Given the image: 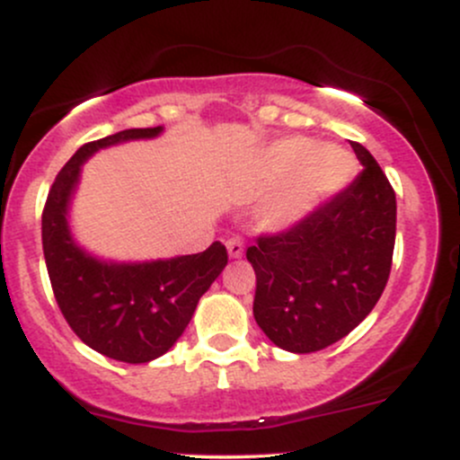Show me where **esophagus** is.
<instances>
[{
	"label": "esophagus",
	"mask_w": 460,
	"mask_h": 460,
	"mask_svg": "<svg viewBox=\"0 0 460 460\" xmlns=\"http://www.w3.org/2000/svg\"><path fill=\"white\" fill-rule=\"evenodd\" d=\"M226 252H229L231 260H240V257L244 255V244H242L240 237H231V240H226Z\"/></svg>",
	"instance_id": "esophagus-1"
}]
</instances>
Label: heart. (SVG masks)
<instances>
[{
  "instance_id": "1",
  "label": "heart",
  "mask_w": 460,
  "mask_h": 460,
  "mask_svg": "<svg viewBox=\"0 0 460 460\" xmlns=\"http://www.w3.org/2000/svg\"><path fill=\"white\" fill-rule=\"evenodd\" d=\"M350 175L352 160L341 146H315L303 136L274 142L252 181V192L274 188L257 212L261 229L288 231L305 223L346 186Z\"/></svg>"
}]
</instances>
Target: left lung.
<instances>
[{
  "instance_id": "left-lung-1",
  "label": "left lung",
  "mask_w": 460,
  "mask_h": 460,
  "mask_svg": "<svg viewBox=\"0 0 460 460\" xmlns=\"http://www.w3.org/2000/svg\"><path fill=\"white\" fill-rule=\"evenodd\" d=\"M363 171L305 223L261 235L246 251L257 274L252 315L274 346L315 352L357 329L387 285L395 244V192L366 146Z\"/></svg>"
}]
</instances>
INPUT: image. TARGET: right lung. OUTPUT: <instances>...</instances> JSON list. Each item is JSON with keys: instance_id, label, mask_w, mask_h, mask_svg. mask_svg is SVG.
<instances>
[{"instance_id": "obj_1", "label": "right lung", "mask_w": 460, "mask_h": 460, "mask_svg": "<svg viewBox=\"0 0 460 460\" xmlns=\"http://www.w3.org/2000/svg\"><path fill=\"white\" fill-rule=\"evenodd\" d=\"M162 131L125 129L79 146L58 172L43 212V252L58 307L84 344L123 363H149L171 350L199 298L226 266L220 242L197 255L114 261L93 255L73 237L68 212L84 162L108 146L151 140Z\"/></svg>"}]
</instances>
